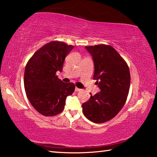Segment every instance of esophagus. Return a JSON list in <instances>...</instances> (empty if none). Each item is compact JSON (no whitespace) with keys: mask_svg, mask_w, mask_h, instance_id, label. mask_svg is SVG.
Instances as JSON below:
<instances>
[{"mask_svg":"<svg viewBox=\"0 0 157 157\" xmlns=\"http://www.w3.org/2000/svg\"><path fill=\"white\" fill-rule=\"evenodd\" d=\"M81 91V89H79L78 87H76L75 88V91Z\"/></svg>","mask_w":157,"mask_h":157,"instance_id":"esophagus-1","label":"esophagus"}]
</instances>
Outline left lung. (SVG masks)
<instances>
[{
	"instance_id": "obj_1",
	"label": "left lung",
	"mask_w": 157,
	"mask_h": 157,
	"mask_svg": "<svg viewBox=\"0 0 157 157\" xmlns=\"http://www.w3.org/2000/svg\"><path fill=\"white\" fill-rule=\"evenodd\" d=\"M85 48L93 57L94 79L100 91L91 95L82 105V111L91 122L104 123L113 118L125 104L131 84L129 67L111 46L99 44Z\"/></svg>"
}]
</instances>
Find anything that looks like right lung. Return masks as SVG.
Returning <instances> with one entry per match:
<instances>
[{"mask_svg": "<svg viewBox=\"0 0 157 157\" xmlns=\"http://www.w3.org/2000/svg\"><path fill=\"white\" fill-rule=\"evenodd\" d=\"M74 46L52 41L35 52L26 65L24 85L29 102L44 116L62 112L67 96L75 90L72 82H63L56 75L62 71L64 60Z\"/></svg>", "mask_w": 157, "mask_h": 157, "instance_id": "add662e5", "label": "right lung"}]
</instances>
